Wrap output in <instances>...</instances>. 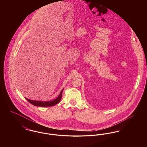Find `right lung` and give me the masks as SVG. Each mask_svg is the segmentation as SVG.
Masks as SVG:
<instances>
[{
    "instance_id": "obj_1",
    "label": "right lung",
    "mask_w": 147,
    "mask_h": 147,
    "mask_svg": "<svg viewBox=\"0 0 147 147\" xmlns=\"http://www.w3.org/2000/svg\"><path fill=\"white\" fill-rule=\"evenodd\" d=\"M63 89L61 92H60L59 95L57 98L54 99L53 100L48 101H36V100H32L28 99V98H25L30 103L36 106H40V107H49V106H53L54 105L57 104L59 102L61 98H62V94L63 92Z\"/></svg>"
}]
</instances>
